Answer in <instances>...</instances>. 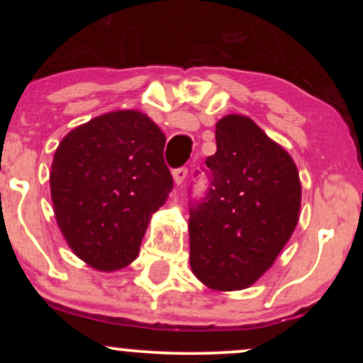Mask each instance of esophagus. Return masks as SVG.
I'll return each mask as SVG.
<instances>
[{
  "label": "esophagus",
  "mask_w": 363,
  "mask_h": 363,
  "mask_svg": "<svg viewBox=\"0 0 363 363\" xmlns=\"http://www.w3.org/2000/svg\"><path fill=\"white\" fill-rule=\"evenodd\" d=\"M172 176H174V182H176L177 186H179V184H182V182H184V179L187 177V167H179V169H174Z\"/></svg>",
  "instance_id": "1"
}]
</instances>
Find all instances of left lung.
<instances>
[{
    "instance_id": "left-lung-1",
    "label": "left lung",
    "mask_w": 363,
    "mask_h": 363,
    "mask_svg": "<svg viewBox=\"0 0 363 363\" xmlns=\"http://www.w3.org/2000/svg\"><path fill=\"white\" fill-rule=\"evenodd\" d=\"M208 157L210 187L191 201V269L211 290H242L273 264L301 211L294 160L252 119L228 114L216 123Z\"/></svg>"
}]
</instances>
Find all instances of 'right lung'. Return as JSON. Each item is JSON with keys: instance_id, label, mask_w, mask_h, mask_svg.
<instances>
[{"instance_id": "obj_1", "label": "right lung", "mask_w": 363, "mask_h": 363, "mask_svg": "<svg viewBox=\"0 0 363 363\" xmlns=\"http://www.w3.org/2000/svg\"><path fill=\"white\" fill-rule=\"evenodd\" d=\"M165 135L140 111H116L74 128L54 153L51 198L72 251L101 272L135 261L150 218L174 181Z\"/></svg>"}]
</instances>
